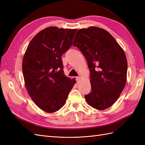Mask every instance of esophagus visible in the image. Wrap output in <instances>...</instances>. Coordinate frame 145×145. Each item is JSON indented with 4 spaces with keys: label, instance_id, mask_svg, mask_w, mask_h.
Here are the masks:
<instances>
[{
    "label": "esophagus",
    "instance_id": "esophagus-1",
    "mask_svg": "<svg viewBox=\"0 0 145 145\" xmlns=\"http://www.w3.org/2000/svg\"><path fill=\"white\" fill-rule=\"evenodd\" d=\"M80 80V77H76V80H77V82H79Z\"/></svg>",
    "mask_w": 145,
    "mask_h": 145
}]
</instances>
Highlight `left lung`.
Returning a JSON list of instances; mask_svg holds the SVG:
<instances>
[{
	"mask_svg": "<svg viewBox=\"0 0 145 145\" xmlns=\"http://www.w3.org/2000/svg\"><path fill=\"white\" fill-rule=\"evenodd\" d=\"M73 46L79 48L89 68L91 91L85 95L87 103L98 110L111 106L126 83L123 50L107 31L95 27L78 29Z\"/></svg>",
	"mask_w": 145,
	"mask_h": 145,
	"instance_id": "left-lung-1",
	"label": "left lung"
}]
</instances>
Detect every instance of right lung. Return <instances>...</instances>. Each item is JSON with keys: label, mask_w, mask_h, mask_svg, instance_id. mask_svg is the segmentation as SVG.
Segmentation results:
<instances>
[{"label": "right lung", "mask_w": 145, "mask_h": 145, "mask_svg": "<svg viewBox=\"0 0 145 145\" xmlns=\"http://www.w3.org/2000/svg\"><path fill=\"white\" fill-rule=\"evenodd\" d=\"M76 31L46 28L33 38L24 56L26 89L37 106L48 113L63 107L76 82L65 75L61 58L72 45Z\"/></svg>", "instance_id": "right-lung-1"}]
</instances>
